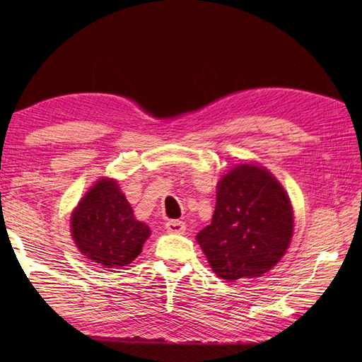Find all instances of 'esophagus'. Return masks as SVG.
<instances>
[{"mask_svg":"<svg viewBox=\"0 0 362 362\" xmlns=\"http://www.w3.org/2000/svg\"><path fill=\"white\" fill-rule=\"evenodd\" d=\"M164 226H166L168 233L173 234H182L185 231V223L182 221H169Z\"/></svg>","mask_w":362,"mask_h":362,"instance_id":"1","label":"esophagus"}]
</instances>
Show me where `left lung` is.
I'll list each match as a JSON object with an SVG mask.
<instances>
[{"mask_svg":"<svg viewBox=\"0 0 362 362\" xmlns=\"http://www.w3.org/2000/svg\"><path fill=\"white\" fill-rule=\"evenodd\" d=\"M293 208L281 182L257 164H238L217 184L211 223L196 235L213 272L226 281L264 275L286 254Z\"/></svg>","mask_w":362,"mask_h":362,"instance_id":"8db88e82","label":"left lung"}]
</instances>
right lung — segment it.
Returning <instances> with one entry per match:
<instances>
[{
  "label": "right lung",
  "instance_id": "right-lung-1",
  "mask_svg": "<svg viewBox=\"0 0 362 362\" xmlns=\"http://www.w3.org/2000/svg\"><path fill=\"white\" fill-rule=\"evenodd\" d=\"M72 238L81 254L105 269L136 259L151 235L115 180L103 178L87 192L71 216Z\"/></svg>",
  "mask_w": 362,
  "mask_h": 362
}]
</instances>
